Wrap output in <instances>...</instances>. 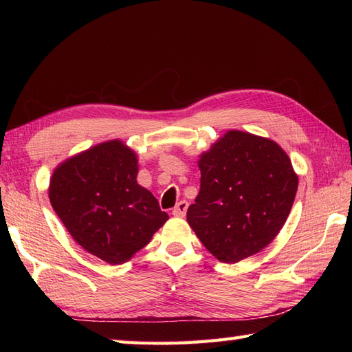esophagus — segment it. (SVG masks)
Masks as SVG:
<instances>
[{
    "instance_id": "1",
    "label": "esophagus",
    "mask_w": 352,
    "mask_h": 352,
    "mask_svg": "<svg viewBox=\"0 0 352 352\" xmlns=\"http://www.w3.org/2000/svg\"><path fill=\"white\" fill-rule=\"evenodd\" d=\"M188 201H180V203L172 208V214L177 216V218H183L186 212H188Z\"/></svg>"
}]
</instances>
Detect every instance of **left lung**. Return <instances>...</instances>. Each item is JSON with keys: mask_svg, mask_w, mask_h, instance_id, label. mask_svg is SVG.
<instances>
[{"mask_svg": "<svg viewBox=\"0 0 352 352\" xmlns=\"http://www.w3.org/2000/svg\"><path fill=\"white\" fill-rule=\"evenodd\" d=\"M201 188L188 222L223 263L254 256L280 233L294 206L298 175L271 139L230 130L199 157Z\"/></svg>", "mask_w": 352, "mask_h": 352, "instance_id": "obj_1", "label": "left lung"}]
</instances>
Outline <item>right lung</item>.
Returning a JSON list of instances; mask_svg holds the SVG:
<instances>
[{
  "label": "right lung",
  "instance_id": "right-lung-1",
  "mask_svg": "<svg viewBox=\"0 0 352 352\" xmlns=\"http://www.w3.org/2000/svg\"><path fill=\"white\" fill-rule=\"evenodd\" d=\"M138 169L136 153L109 140L58 164L50 180L51 206L74 241L110 265L129 261L169 219Z\"/></svg>",
  "mask_w": 352,
  "mask_h": 352
}]
</instances>
